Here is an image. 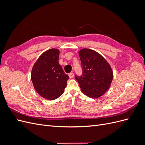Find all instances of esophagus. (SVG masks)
Here are the masks:
<instances>
[{
	"instance_id": "obj_1",
	"label": "esophagus",
	"mask_w": 145,
	"mask_h": 145,
	"mask_svg": "<svg viewBox=\"0 0 145 145\" xmlns=\"http://www.w3.org/2000/svg\"><path fill=\"white\" fill-rule=\"evenodd\" d=\"M74 76V74L73 72H71V73L69 74V78H73Z\"/></svg>"
}]
</instances>
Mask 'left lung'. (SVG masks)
I'll use <instances>...</instances> for the list:
<instances>
[{
	"label": "left lung",
	"mask_w": 145,
	"mask_h": 145,
	"mask_svg": "<svg viewBox=\"0 0 145 145\" xmlns=\"http://www.w3.org/2000/svg\"><path fill=\"white\" fill-rule=\"evenodd\" d=\"M82 68L80 76L75 75L82 91L89 97L103 95L111 86L113 72L102 56L93 50L83 48L78 52Z\"/></svg>",
	"instance_id": "obj_1"
}]
</instances>
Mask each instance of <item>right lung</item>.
<instances>
[{
    "mask_svg": "<svg viewBox=\"0 0 145 145\" xmlns=\"http://www.w3.org/2000/svg\"><path fill=\"white\" fill-rule=\"evenodd\" d=\"M59 50L55 48L43 52L34 63L31 74L34 89L47 100H55L62 95L69 79L59 63Z\"/></svg>",
    "mask_w": 145,
    "mask_h": 145,
    "instance_id": "1",
    "label": "right lung"
}]
</instances>
